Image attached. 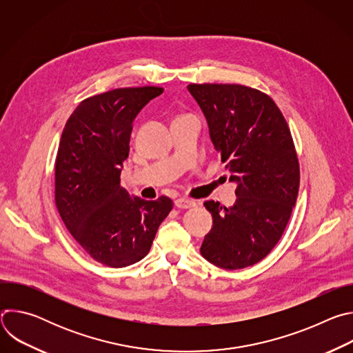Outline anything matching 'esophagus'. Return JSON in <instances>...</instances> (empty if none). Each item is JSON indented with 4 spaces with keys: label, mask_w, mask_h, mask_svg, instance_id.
Returning a JSON list of instances; mask_svg holds the SVG:
<instances>
[{
    "label": "esophagus",
    "mask_w": 353,
    "mask_h": 353,
    "mask_svg": "<svg viewBox=\"0 0 353 353\" xmlns=\"http://www.w3.org/2000/svg\"><path fill=\"white\" fill-rule=\"evenodd\" d=\"M174 205L177 208H181V210H187V208H191V207H195V203L191 199H187V198H179L174 201Z\"/></svg>",
    "instance_id": "obj_1"
}]
</instances>
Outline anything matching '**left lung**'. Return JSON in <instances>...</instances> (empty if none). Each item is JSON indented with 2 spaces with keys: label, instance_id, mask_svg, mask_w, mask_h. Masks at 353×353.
<instances>
[{
  "label": "left lung",
  "instance_id": "8db88e82",
  "mask_svg": "<svg viewBox=\"0 0 353 353\" xmlns=\"http://www.w3.org/2000/svg\"><path fill=\"white\" fill-rule=\"evenodd\" d=\"M210 137L236 183V203L205 201L214 225L201 254L223 270L254 265L279 241L296 204L300 172L290 130L274 100L236 83H191Z\"/></svg>",
  "mask_w": 353,
  "mask_h": 353
}]
</instances>
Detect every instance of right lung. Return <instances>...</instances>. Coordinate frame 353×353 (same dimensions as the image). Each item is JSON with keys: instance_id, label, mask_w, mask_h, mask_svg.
Listing matches in <instances>:
<instances>
[{"instance_id": "1", "label": "right lung", "mask_w": 353, "mask_h": 353, "mask_svg": "<svg viewBox=\"0 0 353 353\" xmlns=\"http://www.w3.org/2000/svg\"><path fill=\"white\" fill-rule=\"evenodd\" d=\"M163 92L121 88L88 97L70 116L56 159V205L78 244L100 264L123 268L142 260L172 199L130 196L120 184L132 121Z\"/></svg>"}]
</instances>
